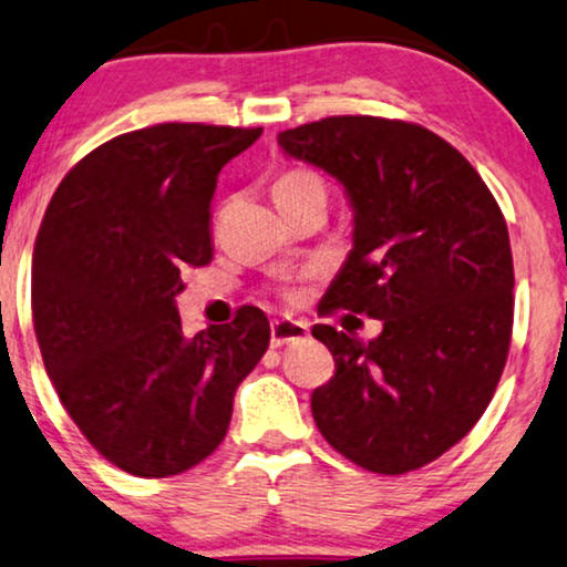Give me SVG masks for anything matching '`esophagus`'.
<instances>
[{"label":"esophagus","instance_id":"esophagus-1","mask_svg":"<svg viewBox=\"0 0 567 567\" xmlns=\"http://www.w3.org/2000/svg\"><path fill=\"white\" fill-rule=\"evenodd\" d=\"M308 339V327L303 321H292V319H277L271 323V347H282V344H296Z\"/></svg>","mask_w":567,"mask_h":567}]
</instances>
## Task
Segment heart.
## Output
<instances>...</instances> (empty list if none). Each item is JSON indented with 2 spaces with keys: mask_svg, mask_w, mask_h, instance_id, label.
<instances>
[{
  "mask_svg": "<svg viewBox=\"0 0 567 567\" xmlns=\"http://www.w3.org/2000/svg\"><path fill=\"white\" fill-rule=\"evenodd\" d=\"M311 194H327V186H323L321 176L316 171L308 168H288L282 171L271 184V196H275L277 207H288L292 202L303 199V196Z\"/></svg>",
  "mask_w": 567,
  "mask_h": 567,
  "instance_id": "b5f03b06",
  "label": "heart"
}]
</instances>
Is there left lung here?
<instances>
[{"label": "left lung", "instance_id": "8db88e82", "mask_svg": "<svg viewBox=\"0 0 567 567\" xmlns=\"http://www.w3.org/2000/svg\"><path fill=\"white\" fill-rule=\"evenodd\" d=\"M277 142L334 176L354 209V246L321 313L383 323L371 342L313 327L337 362L311 396L316 425L362 470H420L477 425L508 360L505 217L472 163L412 121L329 116Z\"/></svg>", "mask_w": 567, "mask_h": 567}]
</instances>
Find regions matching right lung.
Masks as SVG:
<instances>
[{"mask_svg": "<svg viewBox=\"0 0 567 567\" xmlns=\"http://www.w3.org/2000/svg\"><path fill=\"white\" fill-rule=\"evenodd\" d=\"M261 126L155 124L82 157L51 196L30 303L43 365L90 446L134 477H173L220 446L233 394L269 347L254 306L186 337L176 296L213 261L223 165Z\"/></svg>", "mask_w": 567, "mask_h": 567, "instance_id": "obj_1", "label": "right lung"}]
</instances>
